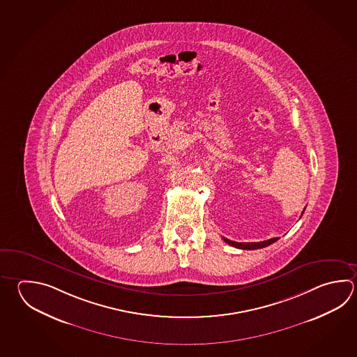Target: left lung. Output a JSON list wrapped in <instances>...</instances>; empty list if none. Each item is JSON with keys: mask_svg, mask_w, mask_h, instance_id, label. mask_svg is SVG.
Segmentation results:
<instances>
[{"mask_svg": "<svg viewBox=\"0 0 357 357\" xmlns=\"http://www.w3.org/2000/svg\"><path fill=\"white\" fill-rule=\"evenodd\" d=\"M222 238L231 246H234L236 249L241 250L263 249V248H266V246H269L271 243H275L276 240H278L276 237H274V238H270V240H266V241H260V243H235V241H231L229 238H225V237H222Z\"/></svg>", "mask_w": 357, "mask_h": 357, "instance_id": "obj_1", "label": "left lung"}]
</instances>
